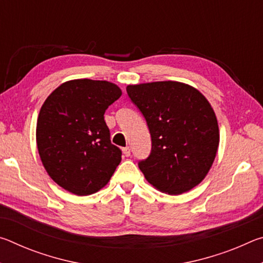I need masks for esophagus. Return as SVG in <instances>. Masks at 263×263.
Instances as JSON below:
<instances>
[{"instance_id":"1","label":"esophagus","mask_w":263,"mask_h":263,"mask_svg":"<svg viewBox=\"0 0 263 263\" xmlns=\"http://www.w3.org/2000/svg\"><path fill=\"white\" fill-rule=\"evenodd\" d=\"M123 153H124V155H125V157H130V155H131L130 147H128V146H126V147H124L123 148Z\"/></svg>"}]
</instances>
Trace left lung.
<instances>
[{"label": "left lung", "mask_w": 263, "mask_h": 263, "mask_svg": "<svg viewBox=\"0 0 263 263\" xmlns=\"http://www.w3.org/2000/svg\"><path fill=\"white\" fill-rule=\"evenodd\" d=\"M126 91L151 133V153L138 162L145 179L169 195L201 183L219 145L216 115L205 97L175 81L135 84Z\"/></svg>", "instance_id": "1"}]
</instances>
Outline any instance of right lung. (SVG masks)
Listing matches in <instances>:
<instances>
[{
    "mask_svg": "<svg viewBox=\"0 0 263 263\" xmlns=\"http://www.w3.org/2000/svg\"><path fill=\"white\" fill-rule=\"evenodd\" d=\"M122 90L108 81L89 79L62 83L47 97L37 121L39 157L51 179L79 196L108 183L122 160L111 144L104 112Z\"/></svg>",
    "mask_w": 263,
    "mask_h": 263,
    "instance_id": "right-lung-1",
    "label": "right lung"
}]
</instances>
